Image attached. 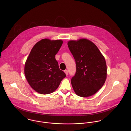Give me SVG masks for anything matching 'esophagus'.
Instances as JSON below:
<instances>
[{
    "mask_svg": "<svg viewBox=\"0 0 131 131\" xmlns=\"http://www.w3.org/2000/svg\"><path fill=\"white\" fill-rule=\"evenodd\" d=\"M64 73H65V74H66L67 75H68V70H65V71H64Z\"/></svg>",
    "mask_w": 131,
    "mask_h": 131,
    "instance_id": "34e87169",
    "label": "esophagus"
}]
</instances>
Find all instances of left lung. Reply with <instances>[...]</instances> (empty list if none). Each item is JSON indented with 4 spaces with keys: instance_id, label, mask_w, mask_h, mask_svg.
<instances>
[{
    "instance_id": "8db88e82",
    "label": "left lung",
    "mask_w": 131,
    "mask_h": 131,
    "mask_svg": "<svg viewBox=\"0 0 131 131\" xmlns=\"http://www.w3.org/2000/svg\"><path fill=\"white\" fill-rule=\"evenodd\" d=\"M68 45L76 64V72L71 80L74 90L81 97L92 96L105 82L107 68L105 58L89 40L70 41Z\"/></svg>"
}]
</instances>
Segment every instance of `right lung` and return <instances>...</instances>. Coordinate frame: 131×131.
Instances as JSON below:
<instances>
[{
    "label": "right lung",
    "instance_id": "1",
    "mask_svg": "<svg viewBox=\"0 0 131 131\" xmlns=\"http://www.w3.org/2000/svg\"><path fill=\"white\" fill-rule=\"evenodd\" d=\"M61 40L42 39L32 49L25 66V75L31 87L39 93L54 92L66 76L56 59Z\"/></svg>",
    "mask_w": 131,
    "mask_h": 131
}]
</instances>
